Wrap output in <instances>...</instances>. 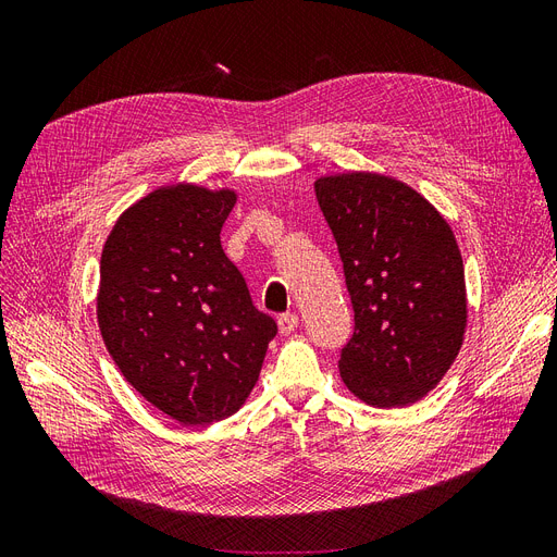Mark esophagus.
<instances>
[{
    "instance_id": "esophagus-1",
    "label": "esophagus",
    "mask_w": 557,
    "mask_h": 557,
    "mask_svg": "<svg viewBox=\"0 0 557 557\" xmlns=\"http://www.w3.org/2000/svg\"><path fill=\"white\" fill-rule=\"evenodd\" d=\"M299 325L297 313H281L278 315V332L281 334H290Z\"/></svg>"
}]
</instances>
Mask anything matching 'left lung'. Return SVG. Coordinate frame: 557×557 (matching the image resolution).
Returning a JSON list of instances; mask_svg holds the SVG:
<instances>
[{
    "label": "left lung",
    "instance_id": "left-lung-1",
    "mask_svg": "<svg viewBox=\"0 0 557 557\" xmlns=\"http://www.w3.org/2000/svg\"><path fill=\"white\" fill-rule=\"evenodd\" d=\"M344 264L356 327L342 348L348 391L372 407L428 395L462 346V256L444 218L409 185L379 174L315 181Z\"/></svg>",
    "mask_w": 557,
    "mask_h": 557
}]
</instances>
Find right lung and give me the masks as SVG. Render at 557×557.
<instances>
[{
	"label": "right lung",
	"instance_id": "right-lung-1",
	"mask_svg": "<svg viewBox=\"0 0 557 557\" xmlns=\"http://www.w3.org/2000/svg\"><path fill=\"white\" fill-rule=\"evenodd\" d=\"M234 201L197 185L150 193L117 218L99 264L97 320L113 362L183 425L237 411L278 332L221 246Z\"/></svg>",
	"mask_w": 557,
	"mask_h": 557
}]
</instances>
